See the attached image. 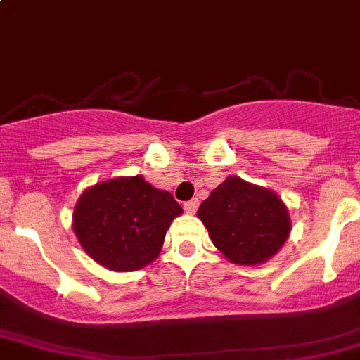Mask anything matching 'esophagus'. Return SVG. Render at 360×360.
Here are the masks:
<instances>
[{"label":"esophagus","mask_w":360,"mask_h":360,"mask_svg":"<svg viewBox=\"0 0 360 360\" xmlns=\"http://www.w3.org/2000/svg\"><path fill=\"white\" fill-rule=\"evenodd\" d=\"M198 207H200V201H198L196 198H194V200H191V201H187V203L184 205V208H186L187 214H196Z\"/></svg>","instance_id":"1"}]
</instances>
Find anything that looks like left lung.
Listing matches in <instances>:
<instances>
[{
  "label": "left lung",
  "mask_w": 360,
  "mask_h": 360,
  "mask_svg": "<svg viewBox=\"0 0 360 360\" xmlns=\"http://www.w3.org/2000/svg\"><path fill=\"white\" fill-rule=\"evenodd\" d=\"M215 248L235 265H262L292 231L288 207L274 191L228 176L198 208Z\"/></svg>",
  "instance_id": "1"
}]
</instances>
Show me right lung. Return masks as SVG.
I'll return each instance as SVG.
<instances>
[{
    "label": "right lung",
    "instance_id": "1",
    "mask_svg": "<svg viewBox=\"0 0 360 360\" xmlns=\"http://www.w3.org/2000/svg\"><path fill=\"white\" fill-rule=\"evenodd\" d=\"M182 207L141 174L116 176L88 187L72 215L81 248L98 265L134 272L159 258L164 237Z\"/></svg>",
    "mask_w": 360,
    "mask_h": 360
}]
</instances>
